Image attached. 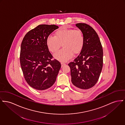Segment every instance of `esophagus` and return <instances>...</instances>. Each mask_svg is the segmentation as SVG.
<instances>
[{
    "instance_id": "obj_1",
    "label": "esophagus",
    "mask_w": 125,
    "mask_h": 125,
    "mask_svg": "<svg viewBox=\"0 0 125 125\" xmlns=\"http://www.w3.org/2000/svg\"><path fill=\"white\" fill-rule=\"evenodd\" d=\"M61 67H63L64 66L66 65V64L65 63H64V62H61Z\"/></svg>"
}]
</instances>
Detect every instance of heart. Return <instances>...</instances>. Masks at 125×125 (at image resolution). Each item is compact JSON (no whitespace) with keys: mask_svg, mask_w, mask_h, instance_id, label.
Instances as JSON below:
<instances>
[{"mask_svg":"<svg viewBox=\"0 0 125 125\" xmlns=\"http://www.w3.org/2000/svg\"><path fill=\"white\" fill-rule=\"evenodd\" d=\"M49 51L55 53L59 51L61 45L63 49L54 57L60 61H66L73 55L81 52L84 44V37L80 29L61 28L55 32V36H49L46 40Z\"/></svg>","mask_w":125,"mask_h":125,"instance_id":"b5f03b06","label":"heart"}]
</instances>
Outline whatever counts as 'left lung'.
<instances>
[{
	"label": "left lung",
	"mask_w": 125,
	"mask_h": 125,
	"mask_svg": "<svg viewBox=\"0 0 125 125\" xmlns=\"http://www.w3.org/2000/svg\"><path fill=\"white\" fill-rule=\"evenodd\" d=\"M75 25L82 31L84 44L80 54L68 65L70 68L71 82L76 88L85 90L95 85L103 66V49L95 31L84 23Z\"/></svg>",
	"instance_id": "left-lung-1"
}]
</instances>
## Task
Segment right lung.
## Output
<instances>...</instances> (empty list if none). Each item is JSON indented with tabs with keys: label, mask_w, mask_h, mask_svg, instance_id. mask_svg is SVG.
Listing matches in <instances>:
<instances>
[{
	"label": "right lung",
	"mask_w": 125,
	"mask_h": 125,
	"mask_svg": "<svg viewBox=\"0 0 125 125\" xmlns=\"http://www.w3.org/2000/svg\"><path fill=\"white\" fill-rule=\"evenodd\" d=\"M56 25L41 24L24 36L21 45L20 61L24 78L31 87L45 90L54 84L61 64L49 52L47 38L55 30Z\"/></svg>",
	"instance_id": "obj_1"
}]
</instances>
